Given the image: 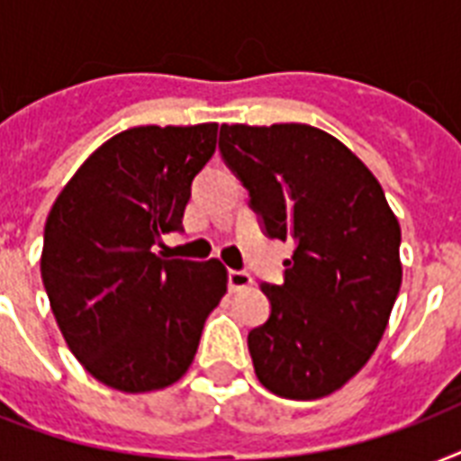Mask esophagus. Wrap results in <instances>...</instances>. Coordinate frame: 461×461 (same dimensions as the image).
<instances>
[{
    "label": "esophagus",
    "mask_w": 461,
    "mask_h": 461,
    "mask_svg": "<svg viewBox=\"0 0 461 461\" xmlns=\"http://www.w3.org/2000/svg\"><path fill=\"white\" fill-rule=\"evenodd\" d=\"M253 285V277L246 270H230L227 273V287L230 292H239V289H246Z\"/></svg>",
    "instance_id": "1"
}]
</instances>
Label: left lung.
Instances as JSON below:
<instances>
[{
  "instance_id": "8db88e82",
  "label": "left lung",
  "mask_w": 461,
  "mask_h": 461,
  "mask_svg": "<svg viewBox=\"0 0 461 461\" xmlns=\"http://www.w3.org/2000/svg\"><path fill=\"white\" fill-rule=\"evenodd\" d=\"M220 153L249 191L266 237L294 241L270 315L249 332L256 375L287 400H318L354 378L400 294L402 231L378 179L308 124H222Z\"/></svg>"
}]
</instances>
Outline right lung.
I'll return each mask as SVG.
<instances>
[{
  "instance_id": "1",
  "label": "right lung",
  "mask_w": 461,
  "mask_h": 461,
  "mask_svg": "<svg viewBox=\"0 0 461 461\" xmlns=\"http://www.w3.org/2000/svg\"><path fill=\"white\" fill-rule=\"evenodd\" d=\"M217 124L136 126L100 146L45 222L40 273L68 349L122 393L176 383L227 292L220 260L155 256L181 231L195 174L215 153Z\"/></svg>"
}]
</instances>
